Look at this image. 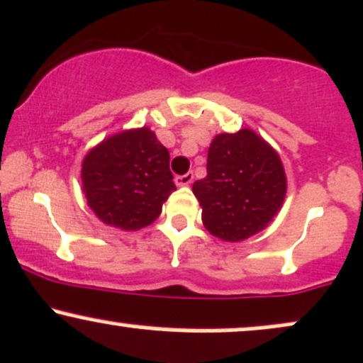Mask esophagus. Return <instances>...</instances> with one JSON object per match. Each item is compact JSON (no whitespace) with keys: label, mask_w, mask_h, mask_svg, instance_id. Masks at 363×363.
Wrapping results in <instances>:
<instances>
[{"label":"esophagus","mask_w":363,"mask_h":363,"mask_svg":"<svg viewBox=\"0 0 363 363\" xmlns=\"http://www.w3.org/2000/svg\"><path fill=\"white\" fill-rule=\"evenodd\" d=\"M193 179H194L193 172H188L184 175H177V177H175V184H177V186H189L191 182H193Z\"/></svg>","instance_id":"1"}]
</instances>
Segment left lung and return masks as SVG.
<instances>
[{
	"label": "left lung",
	"mask_w": 363,
	"mask_h": 363,
	"mask_svg": "<svg viewBox=\"0 0 363 363\" xmlns=\"http://www.w3.org/2000/svg\"><path fill=\"white\" fill-rule=\"evenodd\" d=\"M286 174L277 151L241 129L218 134L208 148L206 177L193 184L201 220L222 241H245L272 222L286 196Z\"/></svg>",
	"instance_id": "1"
}]
</instances>
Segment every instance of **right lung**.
Masks as SVG:
<instances>
[{
  "instance_id": "obj_1",
  "label": "right lung",
  "mask_w": 363,
  "mask_h": 363,
  "mask_svg": "<svg viewBox=\"0 0 363 363\" xmlns=\"http://www.w3.org/2000/svg\"><path fill=\"white\" fill-rule=\"evenodd\" d=\"M169 150L150 127L103 139L82 160V191L103 224L123 230L150 225L175 191Z\"/></svg>"
}]
</instances>
